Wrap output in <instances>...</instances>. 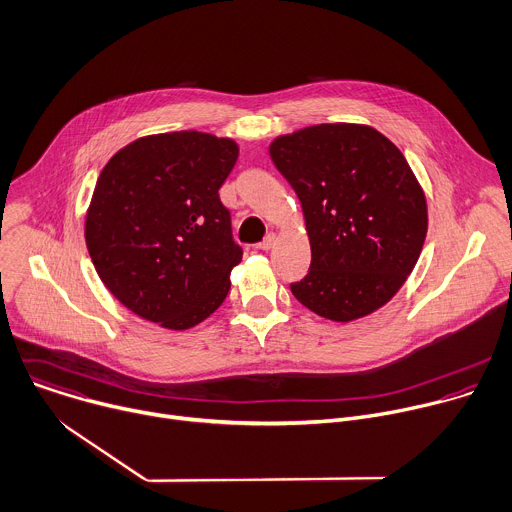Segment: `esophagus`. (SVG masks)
I'll return each instance as SVG.
<instances>
[{"label": "esophagus", "mask_w": 512, "mask_h": 512, "mask_svg": "<svg viewBox=\"0 0 512 512\" xmlns=\"http://www.w3.org/2000/svg\"><path fill=\"white\" fill-rule=\"evenodd\" d=\"M274 244H276V236H274V234H268V236L258 244V248H260V250H270V248H274Z\"/></svg>", "instance_id": "esophagus-1"}]
</instances>
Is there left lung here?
<instances>
[{
  "label": "left lung",
  "mask_w": 512,
  "mask_h": 512,
  "mask_svg": "<svg viewBox=\"0 0 512 512\" xmlns=\"http://www.w3.org/2000/svg\"><path fill=\"white\" fill-rule=\"evenodd\" d=\"M276 169L296 191L311 268L290 290L319 317L371 315L412 274L428 232V206L401 151L367 125L325 123L280 135Z\"/></svg>",
  "instance_id": "1"
}]
</instances>
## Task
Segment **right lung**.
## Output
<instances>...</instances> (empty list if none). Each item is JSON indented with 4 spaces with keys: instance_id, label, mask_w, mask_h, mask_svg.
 <instances>
[{
    "instance_id": "add662e5",
    "label": "right lung",
    "mask_w": 512,
    "mask_h": 512,
    "mask_svg": "<svg viewBox=\"0 0 512 512\" xmlns=\"http://www.w3.org/2000/svg\"><path fill=\"white\" fill-rule=\"evenodd\" d=\"M238 145L199 131L141 137L100 171L84 238L105 286L171 331L206 321L242 260L220 187Z\"/></svg>"
}]
</instances>
